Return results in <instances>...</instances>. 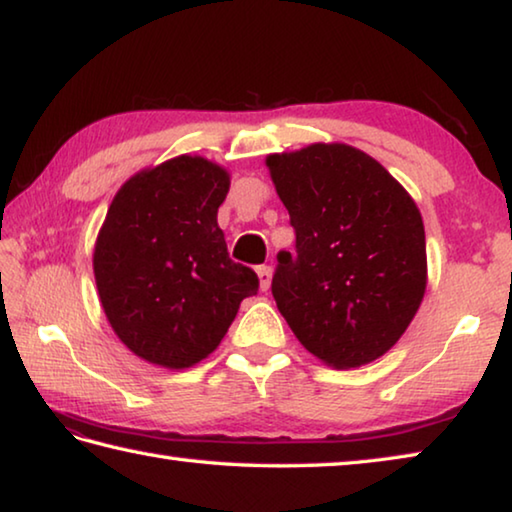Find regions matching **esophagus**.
I'll use <instances>...</instances> for the list:
<instances>
[{
    "instance_id": "34e87169",
    "label": "esophagus",
    "mask_w": 512,
    "mask_h": 512,
    "mask_svg": "<svg viewBox=\"0 0 512 512\" xmlns=\"http://www.w3.org/2000/svg\"><path fill=\"white\" fill-rule=\"evenodd\" d=\"M257 277H259V289H262V291L271 289V280H273V268L271 266H259Z\"/></svg>"
}]
</instances>
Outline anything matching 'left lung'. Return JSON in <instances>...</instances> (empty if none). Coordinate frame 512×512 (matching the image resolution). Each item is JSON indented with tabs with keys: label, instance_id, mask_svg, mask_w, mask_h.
<instances>
[{
	"label": "left lung",
	"instance_id": "left-lung-1",
	"mask_svg": "<svg viewBox=\"0 0 512 512\" xmlns=\"http://www.w3.org/2000/svg\"><path fill=\"white\" fill-rule=\"evenodd\" d=\"M266 167L298 250L277 255L271 289L280 314L336 370L384 357L427 289L418 205L375 158L341 142L273 153Z\"/></svg>",
	"mask_w": 512,
	"mask_h": 512
}]
</instances>
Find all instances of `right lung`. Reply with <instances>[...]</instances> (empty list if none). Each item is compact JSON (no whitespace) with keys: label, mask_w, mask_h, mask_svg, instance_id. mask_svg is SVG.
Listing matches in <instances>:
<instances>
[{"label":"right lung","mask_w":512,"mask_h":512,"mask_svg":"<svg viewBox=\"0 0 512 512\" xmlns=\"http://www.w3.org/2000/svg\"><path fill=\"white\" fill-rule=\"evenodd\" d=\"M230 173L201 155L137 171L108 207L92 266L112 332L135 357L185 370L219 348L259 280L232 262L216 214Z\"/></svg>","instance_id":"add662e5"}]
</instances>
